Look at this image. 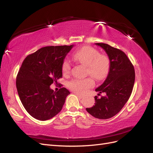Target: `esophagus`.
Wrapping results in <instances>:
<instances>
[{
    "label": "esophagus",
    "instance_id": "esophagus-1",
    "mask_svg": "<svg viewBox=\"0 0 153 153\" xmlns=\"http://www.w3.org/2000/svg\"><path fill=\"white\" fill-rule=\"evenodd\" d=\"M75 94L78 97V98H79L80 99H81V98H83V97H84V96H83L82 95H81V94H77V93H75Z\"/></svg>",
    "mask_w": 153,
    "mask_h": 153
}]
</instances>
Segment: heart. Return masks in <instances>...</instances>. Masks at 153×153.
<instances>
[{
  "instance_id": "obj_1",
  "label": "heart",
  "mask_w": 153,
  "mask_h": 153,
  "mask_svg": "<svg viewBox=\"0 0 153 153\" xmlns=\"http://www.w3.org/2000/svg\"><path fill=\"white\" fill-rule=\"evenodd\" d=\"M74 61L84 64L87 68L86 74L96 80H102L107 76L110 71V61L106 55L100 54L96 49L91 47H84L73 54ZM71 68V63L64 60L62 64V71L64 75H68ZM94 82L91 78L85 79H73L69 82V89L75 93L83 94L92 87Z\"/></svg>"
}]
</instances>
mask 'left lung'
<instances>
[{"instance_id": "1", "label": "left lung", "mask_w": 153, "mask_h": 153, "mask_svg": "<svg viewBox=\"0 0 153 153\" xmlns=\"http://www.w3.org/2000/svg\"><path fill=\"white\" fill-rule=\"evenodd\" d=\"M107 53L110 61V71L102 85L96 89L105 96H95V105L86 110L92 116L106 119L119 113L129 100L135 83L133 65L122 50L105 43H95Z\"/></svg>"}]
</instances>
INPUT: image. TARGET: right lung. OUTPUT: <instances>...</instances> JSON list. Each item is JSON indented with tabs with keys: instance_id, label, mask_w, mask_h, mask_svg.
<instances>
[{
	"instance_id": "obj_1",
	"label": "right lung",
	"mask_w": 153,
	"mask_h": 153,
	"mask_svg": "<svg viewBox=\"0 0 153 153\" xmlns=\"http://www.w3.org/2000/svg\"><path fill=\"white\" fill-rule=\"evenodd\" d=\"M70 46H50L29 55L22 62L16 85L21 102L32 117L46 121L61 112L68 95L65 87L54 91L50 85L62 77V64Z\"/></svg>"
}]
</instances>
